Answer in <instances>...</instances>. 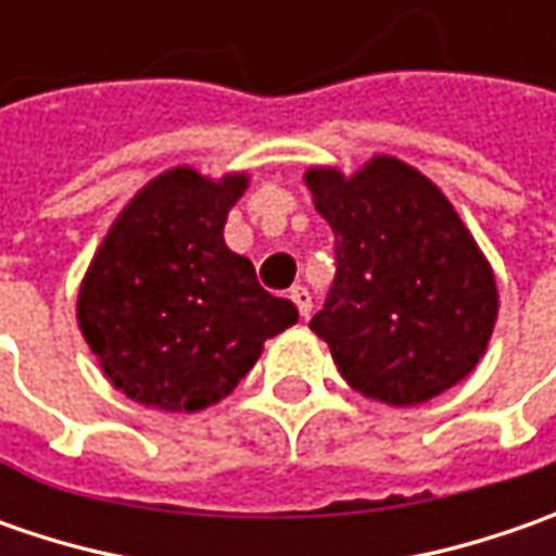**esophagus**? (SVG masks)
Here are the masks:
<instances>
[{"label":"esophagus","mask_w":556,"mask_h":556,"mask_svg":"<svg viewBox=\"0 0 556 556\" xmlns=\"http://www.w3.org/2000/svg\"><path fill=\"white\" fill-rule=\"evenodd\" d=\"M290 300L296 303V309H300V315L303 318H309L312 312V293L303 285H296V288H290Z\"/></svg>","instance_id":"esophagus-1"}]
</instances>
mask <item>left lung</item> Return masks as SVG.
Segmentation results:
<instances>
[{
  "label": "left lung",
  "instance_id": "1",
  "mask_svg": "<svg viewBox=\"0 0 556 556\" xmlns=\"http://www.w3.org/2000/svg\"><path fill=\"white\" fill-rule=\"evenodd\" d=\"M306 185L337 260L309 328L343 380L387 405H420L464 380L489 346L498 288L448 198L387 154L355 176L312 166Z\"/></svg>",
  "mask_w": 556,
  "mask_h": 556
}]
</instances>
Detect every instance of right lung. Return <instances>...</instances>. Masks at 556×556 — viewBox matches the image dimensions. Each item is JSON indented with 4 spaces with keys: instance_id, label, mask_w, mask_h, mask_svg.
I'll return each instance as SVG.
<instances>
[{
    "instance_id": "add662e5",
    "label": "right lung",
    "mask_w": 556,
    "mask_h": 556,
    "mask_svg": "<svg viewBox=\"0 0 556 556\" xmlns=\"http://www.w3.org/2000/svg\"><path fill=\"white\" fill-rule=\"evenodd\" d=\"M244 188V173L213 182L191 166L166 169L126 203L83 278L79 331L104 377L141 405H216L268 337L300 318L225 247V219Z\"/></svg>"
}]
</instances>
